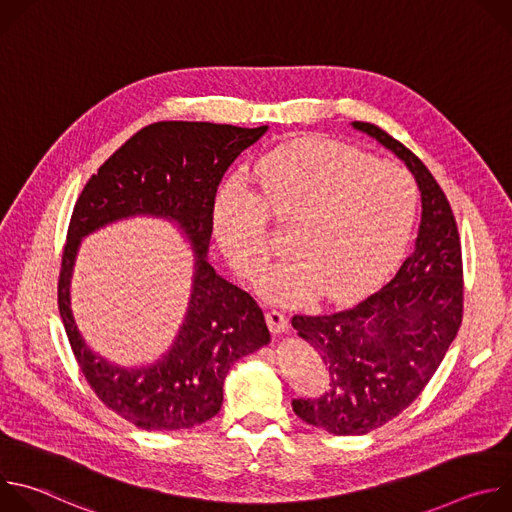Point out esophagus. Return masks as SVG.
<instances>
[{
    "label": "esophagus",
    "instance_id": "obj_1",
    "mask_svg": "<svg viewBox=\"0 0 512 512\" xmlns=\"http://www.w3.org/2000/svg\"><path fill=\"white\" fill-rule=\"evenodd\" d=\"M265 320H267V326H269L271 334L285 332V328H287V318H285V314H281L279 310H269V312L265 314Z\"/></svg>",
    "mask_w": 512,
    "mask_h": 512
}]
</instances>
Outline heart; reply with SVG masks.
Segmentation results:
<instances>
[{"label": "heart", "mask_w": 512, "mask_h": 512, "mask_svg": "<svg viewBox=\"0 0 512 512\" xmlns=\"http://www.w3.org/2000/svg\"><path fill=\"white\" fill-rule=\"evenodd\" d=\"M251 190L229 184L212 208V229L233 269L253 279L270 252L268 216L289 224L290 255L263 270L261 294L298 304L320 289L330 300L360 296L405 251L419 208L411 174L350 145L298 139L265 154Z\"/></svg>", "instance_id": "heart-1"}]
</instances>
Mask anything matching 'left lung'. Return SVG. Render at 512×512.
Returning <instances> with one entry per match:
<instances>
[{"instance_id": "1", "label": "left lung", "mask_w": 512, "mask_h": 512, "mask_svg": "<svg viewBox=\"0 0 512 512\" xmlns=\"http://www.w3.org/2000/svg\"><path fill=\"white\" fill-rule=\"evenodd\" d=\"M352 127L405 162L421 192V223L411 255L375 294L336 314L291 318L330 373L320 397L291 407L334 435H364L405 411L442 364L464 312L462 247L444 190L387 131L364 121Z\"/></svg>"}]
</instances>
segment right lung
I'll list each match as a JSON object with an SVG mask.
<instances>
[{"mask_svg":"<svg viewBox=\"0 0 512 512\" xmlns=\"http://www.w3.org/2000/svg\"><path fill=\"white\" fill-rule=\"evenodd\" d=\"M267 125L160 121L129 137L91 176L70 216L58 277V310L79 367L97 397L145 431L190 429L223 405L233 364L269 344L257 302L208 263L216 188ZM131 215L176 222L195 251L193 294L171 350L154 365L123 370L95 355L69 308V279L83 236Z\"/></svg>","mask_w":512,"mask_h":512,"instance_id":"right-lung-1","label":"right lung"}]
</instances>
